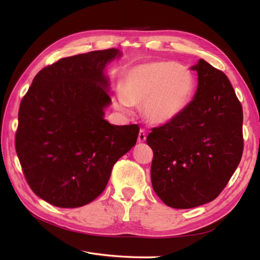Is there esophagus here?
Segmentation results:
<instances>
[{
    "mask_svg": "<svg viewBox=\"0 0 260 260\" xmlns=\"http://www.w3.org/2000/svg\"><path fill=\"white\" fill-rule=\"evenodd\" d=\"M137 141H139V143H143L146 141V133L144 129H141L140 133H139V137H137Z\"/></svg>",
    "mask_w": 260,
    "mask_h": 260,
    "instance_id": "1",
    "label": "esophagus"
}]
</instances>
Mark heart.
<instances>
[{"label": "heart", "mask_w": 260, "mask_h": 260, "mask_svg": "<svg viewBox=\"0 0 260 260\" xmlns=\"http://www.w3.org/2000/svg\"><path fill=\"white\" fill-rule=\"evenodd\" d=\"M194 89L196 78L189 68L173 61H151L127 71L121 88L114 92L113 105L128 112L133 105L143 104L145 118L164 125L184 112Z\"/></svg>", "instance_id": "1"}]
</instances>
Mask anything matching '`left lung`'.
<instances>
[{
    "instance_id": "8db88e82",
    "label": "left lung",
    "mask_w": 260,
    "mask_h": 260,
    "mask_svg": "<svg viewBox=\"0 0 260 260\" xmlns=\"http://www.w3.org/2000/svg\"><path fill=\"white\" fill-rule=\"evenodd\" d=\"M197 91L178 118L153 128V190L174 209L211 202L235 173L244 150L242 107L228 77L203 59L192 66Z\"/></svg>"
}]
</instances>
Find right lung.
I'll list each match as a JSON object with an SVG mask.
<instances>
[{
    "label": "right lung",
    "mask_w": 260,
    "mask_h": 260,
    "mask_svg": "<svg viewBox=\"0 0 260 260\" xmlns=\"http://www.w3.org/2000/svg\"><path fill=\"white\" fill-rule=\"evenodd\" d=\"M118 49L58 60L39 71L19 109L15 150L32 191L59 208H78L101 194L114 164L136 144L140 127L105 119L107 63Z\"/></svg>",
    "instance_id": "obj_1"
}]
</instances>
